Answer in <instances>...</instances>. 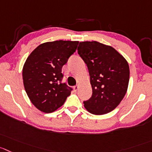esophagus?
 Masks as SVG:
<instances>
[{"instance_id":"34e87169","label":"esophagus","mask_w":152,"mask_h":152,"mask_svg":"<svg viewBox=\"0 0 152 152\" xmlns=\"http://www.w3.org/2000/svg\"><path fill=\"white\" fill-rule=\"evenodd\" d=\"M78 89H79V86H78V85H76V86H74V90H75V92H77V91L78 90Z\"/></svg>"}]
</instances>
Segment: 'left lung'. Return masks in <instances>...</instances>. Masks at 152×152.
Returning a JSON list of instances; mask_svg holds the SVG:
<instances>
[{"label": "left lung", "instance_id": "left-lung-1", "mask_svg": "<svg viewBox=\"0 0 152 152\" xmlns=\"http://www.w3.org/2000/svg\"><path fill=\"white\" fill-rule=\"evenodd\" d=\"M77 50L88 67L92 89V97L83 102L85 108L95 115L111 112L128 90V61L115 48L96 41L81 42Z\"/></svg>", "mask_w": 152, "mask_h": 152}]
</instances>
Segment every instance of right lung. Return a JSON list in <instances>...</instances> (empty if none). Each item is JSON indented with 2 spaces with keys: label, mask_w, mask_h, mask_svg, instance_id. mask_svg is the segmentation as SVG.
Masks as SVG:
<instances>
[{
  "label": "right lung",
  "mask_w": 152,
  "mask_h": 152,
  "mask_svg": "<svg viewBox=\"0 0 152 152\" xmlns=\"http://www.w3.org/2000/svg\"><path fill=\"white\" fill-rule=\"evenodd\" d=\"M78 41L42 43L30 53L22 69L24 86L32 104L45 113L57 110L71 94L61 83L62 67L77 49Z\"/></svg>",
  "instance_id": "1"
}]
</instances>
